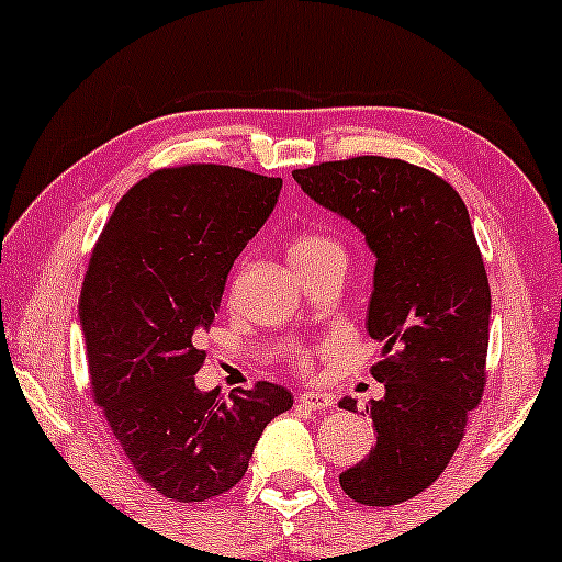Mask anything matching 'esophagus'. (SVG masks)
<instances>
[{"label": "esophagus", "instance_id": "esophagus-1", "mask_svg": "<svg viewBox=\"0 0 562 562\" xmlns=\"http://www.w3.org/2000/svg\"><path fill=\"white\" fill-rule=\"evenodd\" d=\"M295 403H299L301 408H306V411H328L333 405V400L323 392H304V394H299V397H295Z\"/></svg>", "mask_w": 562, "mask_h": 562}]
</instances>
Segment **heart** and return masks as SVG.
<instances>
[{
  "mask_svg": "<svg viewBox=\"0 0 562 562\" xmlns=\"http://www.w3.org/2000/svg\"><path fill=\"white\" fill-rule=\"evenodd\" d=\"M330 250H341L338 248V243L328 234L323 232H301L295 234L291 239V245H288V258H291L293 267H301V263H310L314 258H319L323 252H330ZM291 366L295 373H310L312 371V360L304 355V351H299V355L291 357Z\"/></svg>",
  "mask_w": 562,
  "mask_h": 562,
  "instance_id": "b5f03b06",
  "label": "heart"
}]
</instances>
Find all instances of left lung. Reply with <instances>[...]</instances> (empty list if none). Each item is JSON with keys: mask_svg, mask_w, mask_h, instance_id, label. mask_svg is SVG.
I'll use <instances>...</instances> for the list:
<instances>
[{"mask_svg": "<svg viewBox=\"0 0 562 562\" xmlns=\"http://www.w3.org/2000/svg\"><path fill=\"white\" fill-rule=\"evenodd\" d=\"M301 189L366 234L375 252L368 333L384 344L371 375L375 448L341 472L344 493L392 507L429 488L485 390L491 288L470 213L446 178L390 157L293 170ZM344 411H357L344 397Z\"/></svg>", "mask_w": 562, "mask_h": 562, "instance_id": "left-lung-1", "label": "left lung"}]
</instances>
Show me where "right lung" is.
Listing matches in <instances>:
<instances>
[{
    "mask_svg": "<svg viewBox=\"0 0 562 562\" xmlns=\"http://www.w3.org/2000/svg\"><path fill=\"white\" fill-rule=\"evenodd\" d=\"M282 178L181 165L116 202L85 271L79 325L92 400L135 474L170 502H207L243 480L267 424L293 405L271 381L200 392L196 347L234 258L274 211Z\"/></svg>",
    "mask_w": 562,
    "mask_h": 562,
    "instance_id": "add662e5",
    "label": "right lung"
}]
</instances>
